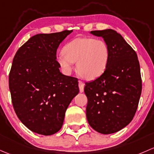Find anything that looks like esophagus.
<instances>
[{"instance_id": "obj_1", "label": "esophagus", "mask_w": 154, "mask_h": 154, "mask_svg": "<svg viewBox=\"0 0 154 154\" xmlns=\"http://www.w3.org/2000/svg\"><path fill=\"white\" fill-rule=\"evenodd\" d=\"M79 91L80 93H83L84 92V88H85V84L84 82L79 81Z\"/></svg>"}]
</instances>
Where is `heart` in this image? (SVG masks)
Instances as JSON below:
<instances>
[{"label": "heart", "instance_id": "b5f03b06", "mask_svg": "<svg viewBox=\"0 0 154 154\" xmlns=\"http://www.w3.org/2000/svg\"><path fill=\"white\" fill-rule=\"evenodd\" d=\"M110 58V49L103 40L78 37L64 45L56 61L63 72L69 74L76 62L77 73L86 80H93L105 71Z\"/></svg>", "mask_w": 154, "mask_h": 154}]
</instances>
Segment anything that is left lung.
<instances>
[{"mask_svg":"<svg viewBox=\"0 0 154 154\" xmlns=\"http://www.w3.org/2000/svg\"><path fill=\"white\" fill-rule=\"evenodd\" d=\"M110 49L105 71L85 86L89 125L97 132H118L132 121L142 93L140 66L136 52L113 29L91 31Z\"/></svg>","mask_w":154,"mask_h":154,"instance_id":"left-lung-1","label":"left lung"}]
</instances>
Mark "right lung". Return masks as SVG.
<instances>
[{
	"instance_id": "add662e5",
	"label": "right lung",
	"mask_w": 154,
	"mask_h": 154,
	"mask_svg": "<svg viewBox=\"0 0 154 154\" xmlns=\"http://www.w3.org/2000/svg\"><path fill=\"white\" fill-rule=\"evenodd\" d=\"M72 32L35 35L18 49L12 61L9 87L14 110L36 134L58 132L68 106L79 93L78 79L63 75L56 61L58 46Z\"/></svg>"
}]
</instances>
